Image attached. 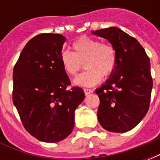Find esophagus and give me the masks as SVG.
Returning <instances> with one entry per match:
<instances>
[{
	"instance_id": "34e87169",
	"label": "esophagus",
	"mask_w": 160,
	"mask_h": 160,
	"mask_svg": "<svg viewBox=\"0 0 160 160\" xmlns=\"http://www.w3.org/2000/svg\"><path fill=\"white\" fill-rule=\"evenodd\" d=\"M84 92L86 95H88V94H90L92 92V90H91V89H87V88H84Z\"/></svg>"
}]
</instances>
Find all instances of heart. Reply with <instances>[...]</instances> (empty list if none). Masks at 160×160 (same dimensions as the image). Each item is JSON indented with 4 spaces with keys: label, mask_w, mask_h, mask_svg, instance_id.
Wrapping results in <instances>:
<instances>
[{
    "label": "heart",
    "mask_w": 160,
    "mask_h": 160,
    "mask_svg": "<svg viewBox=\"0 0 160 160\" xmlns=\"http://www.w3.org/2000/svg\"><path fill=\"white\" fill-rule=\"evenodd\" d=\"M74 52L62 49L60 61L63 70L68 75H75L82 63L87 70L78 74L73 82L80 87H93L102 79L114 72L118 56L114 46L110 42H101L88 37L80 38L73 43Z\"/></svg>",
    "instance_id": "obj_1"
}]
</instances>
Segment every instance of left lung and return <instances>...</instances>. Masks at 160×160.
Here are the masks:
<instances>
[{
    "instance_id": "obj_1",
    "label": "left lung",
    "mask_w": 160,
    "mask_h": 160,
    "mask_svg": "<svg viewBox=\"0 0 160 160\" xmlns=\"http://www.w3.org/2000/svg\"><path fill=\"white\" fill-rule=\"evenodd\" d=\"M92 33L107 39L118 56L114 72L96 89L100 100L98 119L104 129L124 133L134 128L149 109L152 87L150 60L141 43L118 27Z\"/></svg>"
}]
</instances>
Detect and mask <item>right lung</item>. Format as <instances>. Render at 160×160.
<instances>
[{
	"label": "right lung",
	"instance_id": "1",
	"mask_svg": "<svg viewBox=\"0 0 160 160\" xmlns=\"http://www.w3.org/2000/svg\"><path fill=\"white\" fill-rule=\"evenodd\" d=\"M66 38L41 33L27 42L13 68L12 101L26 130L44 142L69 135L74 111L84 100L82 88L73 87L60 61Z\"/></svg>",
	"mask_w": 160,
	"mask_h": 160
}]
</instances>
